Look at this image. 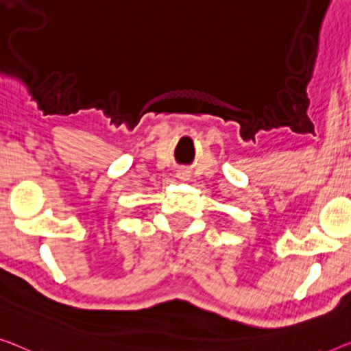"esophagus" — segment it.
Returning a JSON list of instances; mask_svg holds the SVG:
<instances>
[{"label": "esophagus", "instance_id": "obj_1", "mask_svg": "<svg viewBox=\"0 0 351 351\" xmlns=\"http://www.w3.org/2000/svg\"><path fill=\"white\" fill-rule=\"evenodd\" d=\"M181 176H186V175H184V173H181Z\"/></svg>", "mask_w": 351, "mask_h": 351}]
</instances>
